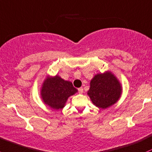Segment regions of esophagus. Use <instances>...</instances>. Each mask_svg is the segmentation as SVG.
Instances as JSON below:
<instances>
[{
  "mask_svg": "<svg viewBox=\"0 0 152 152\" xmlns=\"http://www.w3.org/2000/svg\"><path fill=\"white\" fill-rule=\"evenodd\" d=\"M78 92H79V94H82L83 92V88H78Z\"/></svg>",
  "mask_w": 152,
  "mask_h": 152,
  "instance_id": "34e87169",
  "label": "esophagus"
}]
</instances>
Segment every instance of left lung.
<instances>
[{"mask_svg": "<svg viewBox=\"0 0 152 152\" xmlns=\"http://www.w3.org/2000/svg\"><path fill=\"white\" fill-rule=\"evenodd\" d=\"M88 95L94 105L101 109L108 108L120 99L122 87L118 80L109 72L98 74L91 80Z\"/></svg>", "mask_w": 152, "mask_h": 152, "instance_id": "obj_1", "label": "left lung"}]
</instances>
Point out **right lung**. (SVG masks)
<instances>
[{
	"label": "right lung",
	"mask_w": 152,
	"mask_h": 152,
	"mask_svg": "<svg viewBox=\"0 0 152 152\" xmlns=\"http://www.w3.org/2000/svg\"><path fill=\"white\" fill-rule=\"evenodd\" d=\"M77 91L72 83L56 75L45 80L41 89L44 103L53 109H62L70 96Z\"/></svg>",
	"instance_id": "1"
}]
</instances>
